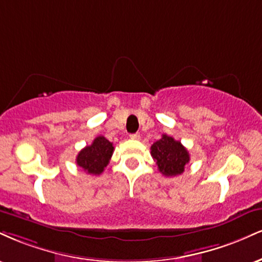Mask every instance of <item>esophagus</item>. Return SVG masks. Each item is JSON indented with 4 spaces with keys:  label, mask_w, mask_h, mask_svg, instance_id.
<instances>
[{
    "label": "esophagus",
    "mask_w": 262,
    "mask_h": 262,
    "mask_svg": "<svg viewBox=\"0 0 262 262\" xmlns=\"http://www.w3.org/2000/svg\"><path fill=\"white\" fill-rule=\"evenodd\" d=\"M129 138H130V139H133V140H139L140 139V134H138V133L130 134V135H129Z\"/></svg>",
    "instance_id": "34e87169"
}]
</instances>
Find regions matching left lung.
I'll return each mask as SVG.
<instances>
[{"instance_id":"8db88e82","label":"left lung","mask_w":262,"mask_h":262,"mask_svg":"<svg viewBox=\"0 0 262 262\" xmlns=\"http://www.w3.org/2000/svg\"><path fill=\"white\" fill-rule=\"evenodd\" d=\"M151 156L156 161L159 171L166 177L182 174L185 165L190 161L188 150L181 141L174 140L166 134L151 145Z\"/></svg>"}]
</instances>
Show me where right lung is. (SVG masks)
Returning a JSON list of instances; mask_svg holds the SVG:
<instances>
[{
    "mask_svg": "<svg viewBox=\"0 0 262 262\" xmlns=\"http://www.w3.org/2000/svg\"><path fill=\"white\" fill-rule=\"evenodd\" d=\"M113 150H115V147H113L111 141L100 135L94 139L93 144L89 146H85L78 154L77 165L89 174L99 176L103 172L105 167L108 165Z\"/></svg>",
    "mask_w": 262,
    "mask_h": 262,
    "instance_id": "add662e5",
    "label": "right lung"
}]
</instances>
